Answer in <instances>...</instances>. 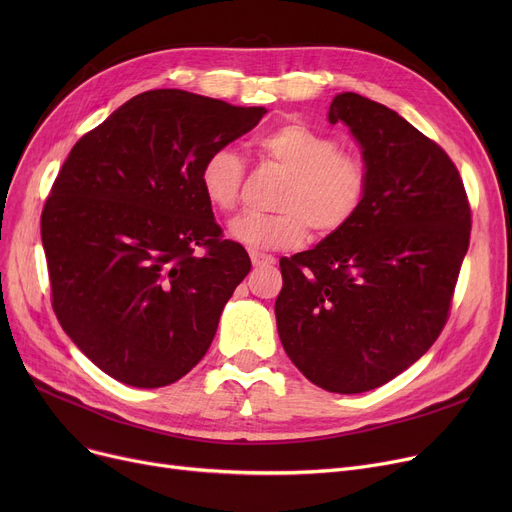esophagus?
Listing matches in <instances>:
<instances>
[{
	"mask_svg": "<svg viewBox=\"0 0 512 512\" xmlns=\"http://www.w3.org/2000/svg\"><path fill=\"white\" fill-rule=\"evenodd\" d=\"M251 263L253 267H272L276 263V259L272 255H265V253H257L253 251L251 253Z\"/></svg>",
	"mask_w": 512,
	"mask_h": 512,
	"instance_id": "34e87169",
	"label": "esophagus"
}]
</instances>
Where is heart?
Wrapping results in <instances>:
<instances>
[{"mask_svg": "<svg viewBox=\"0 0 512 512\" xmlns=\"http://www.w3.org/2000/svg\"><path fill=\"white\" fill-rule=\"evenodd\" d=\"M259 151L274 161L288 180L276 199V213H245L234 218L228 234L251 251H280L301 245L307 230L332 234L351 222L367 193V172L355 155L338 153V143L301 122L270 130L259 139ZM201 188L207 203L232 211L240 201L245 164L232 149H215L201 166Z\"/></svg>", "mask_w": 512, "mask_h": 512, "instance_id": "obj_1", "label": "heart"}]
</instances>
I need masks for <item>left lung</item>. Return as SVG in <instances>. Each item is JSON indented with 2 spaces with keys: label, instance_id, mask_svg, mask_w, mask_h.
<instances>
[{
  "label": "left lung",
  "instance_id": "obj_1",
  "mask_svg": "<svg viewBox=\"0 0 512 512\" xmlns=\"http://www.w3.org/2000/svg\"><path fill=\"white\" fill-rule=\"evenodd\" d=\"M361 147L367 193L344 228L280 259L276 324L309 382L361 394L396 378L440 336L469 249L471 209L450 157L390 107L332 99Z\"/></svg>",
  "mask_w": 512,
  "mask_h": 512
}]
</instances>
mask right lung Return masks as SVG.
I'll list each match as a JSON object with an SVG mask.
<instances>
[{"instance_id":"right-lung-1","label":"right lung","mask_w":512,"mask_h":512,"mask_svg":"<svg viewBox=\"0 0 512 512\" xmlns=\"http://www.w3.org/2000/svg\"><path fill=\"white\" fill-rule=\"evenodd\" d=\"M263 114L180 89L147 91L64 161L41 215L53 311L114 380L161 388L205 357L251 259L220 238L199 174L209 153Z\"/></svg>"}]
</instances>
